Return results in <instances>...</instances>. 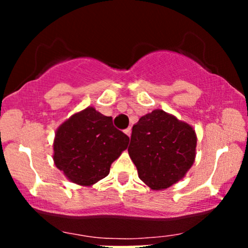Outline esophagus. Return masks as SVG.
I'll list each match as a JSON object with an SVG mask.
<instances>
[{"label":"esophagus","mask_w":248,"mask_h":248,"mask_svg":"<svg viewBox=\"0 0 248 248\" xmlns=\"http://www.w3.org/2000/svg\"><path fill=\"white\" fill-rule=\"evenodd\" d=\"M124 133H126L128 136H130V134H132V128H130V127H128L127 129H124Z\"/></svg>","instance_id":"1"}]
</instances>
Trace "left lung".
I'll list each match as a JSON object with an SVG mask.
<instances>
[{"instance_id": "left-lung-1", "label": "left lung", "mask_w": 248, "mask_h": 248, "mask_svg": "<svg viewBox=\"0 0 248 248\" xmlns=\"http://www.w3.org/2000/svg\"><path fill=\"white\" fill-rule=\"evenodd\" d=\"M196 143L191 126L157 109L134 124L128 153L141 181L161 190L178 182L191 168Z\"/></svg>"}]
</instances>
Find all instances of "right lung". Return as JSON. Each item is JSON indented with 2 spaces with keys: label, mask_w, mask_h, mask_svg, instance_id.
Instances as JSON below:
<instances>
[{
  "label": "right lung",
  "mask_w": 248,
  "mask_h": 248,
  "mask_svg": "<svg viewBox=\"0 0 248 248\" xmlns=\"http://www.w3.org/2000/svg\"><path fill=\"white\" fill-rule=\"evenodd\" d=\"M129 138L88 107L65 121L56 133L53 160L70 181L92 186L109 173L110 164L128 147Z\"/></svg>",
  "instance_id": "add662e5"
}]
</instances>
